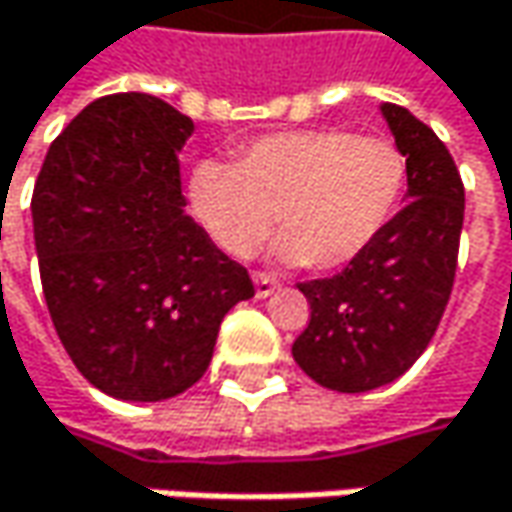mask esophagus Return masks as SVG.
<instances>
[{"label":"esophagus","mask_w":512,"mask_h":512,"mask_svg":"<svg viewBox=\"0 0 512 512\" xmlns=\"http://www.w3.org/2000/svg\"><path fill=\"white\" fill-rule=\"evenodd\" d=\"M278 290V281L269 275V272H255V293L257 299H266V296H272Z\"/></svg>","instance_id":"1"}]
</instances>
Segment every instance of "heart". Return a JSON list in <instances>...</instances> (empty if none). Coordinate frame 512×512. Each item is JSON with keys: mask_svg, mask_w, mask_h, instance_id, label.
Returning a JSON list of instances; mask_svg holds the SVG:
<instances>
[{"mask_svg": "<svg viewBox=\"0 0 512 512\" xmlns=\"http://www.w3.org/2000/svg\"><path fill=\"white\" fill-rule=\"evenodd\" d=\"M404 187L407 158L395 143L307 128L257 137L234 163L199 161L187 178V205L231 257L252 255L278 210L281 257L337 269L384 234Z\"/></svg>", "mask_w": 512, "mask_h": 512, "instance_id": "b5f03b06", "label": "heart"}]
</instances>
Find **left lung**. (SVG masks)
Listing matches in <instances>:
<instances>
[{"instance_id":"1","label":"left lung","mask_w":512,"mask_h":512,"mask_svg":"<svg viewBox=\"0 0 512 512\" xmlns=\"http://www.w3.org/2000/svg\"><path fill=\"white\" fill-rule=\"evenodd\" d=\"M407 158V196L384 234L331 278L302 281L310 322L293 357L316 384L366 393L404 375L437 334L454 287L463 181L445 143L407 108L384 105Z\"/></svg>"}]
</instances>
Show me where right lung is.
Here are the masks:
<instances>
[{
    "mask_svg": "<svg viewBox=\"0 0 512 512\" xmlns=\"http://www.w3.org/2000/svg\"><path fill=\"white\" fill-rule=\"evenodd\" d=\"M193 119L149 93L90 102L40 166L31 219L52 325L102 393L161 401L208 369L219 322L255 284L181 196Z\"/></svg>",
    "mask_w": 512,
    "mask_h": 512,
    "instance_id": "add662e5",
    "label": "right lung"
}]
</instances>
